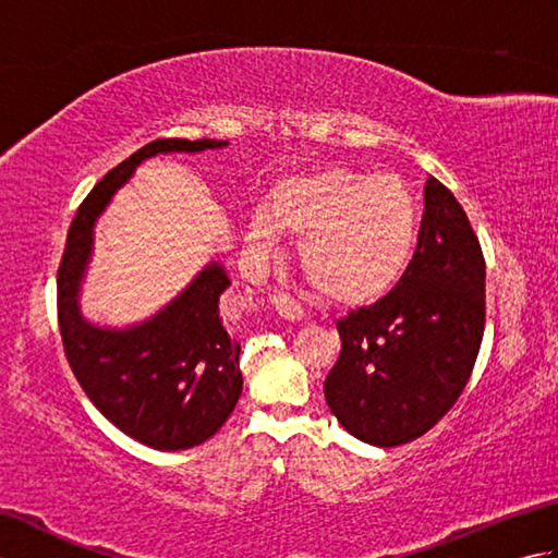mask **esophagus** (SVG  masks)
Here are the masks:
<instances>
[{
	"mask_svg": "<svg viewBox=\"0 0 558 558\" xmlns=\"http://www.w3.org/2000/svg\"><path fill=\"white\" fill-rule=\"evenodd\" d=\"M270 304H272V310L278 312V316L286 318V322H302L304 318L302 306L294 300H290L288 294H272Z\"/></svg>",
	"mask_w": 558,
	"mask_h": 558,
	"instance_id": "obj_1",
	"label": "esophagus"
}]
</instances>
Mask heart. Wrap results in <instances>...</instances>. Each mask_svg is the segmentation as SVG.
Segmentation results:
<instances>
[{
	"label": "heart",
	"mask_w": 558,
	"mask_h": 558,
	"mask_svg": "<svg viewBox=\"0 0 558 558\" xmlns=\"http://www.w3.org/2000/svg\"><path fill=\"white\" fill-rule=\"evenodd\" d=\"M282 232L302 240V268L314 286L354 306L384 298L405 276L417 246V204L396 174L330 168L276 186L270 213H254L246 225L248 252L270 256Z\"/></svg>",
	"instance_id": "1"
}]
</instances>
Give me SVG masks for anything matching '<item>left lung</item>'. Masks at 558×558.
Returning a JSON list of instances; mask_svg holds the SVG:
<instances>
[{
	"label": "left lung",
	"mask_w": 558,
	"mask_h": 558,
	"mask_svg": "<svg viewBox=\"0 0 558 558\" xmlns=\"http://www.w3.org/2000/svg\"><path fill=\"white\" fill-rule=\"evenodd\" d=\"M324 396L342 429L378 448L426 434L456 405L484 333V256L465 210L429 177L417 252L386 298L338 322Z\"/></svg>",
	"instance_id": "8db88e82"
}]
</instances>
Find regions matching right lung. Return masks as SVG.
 I'll list each match as a JSON object with an SVG mask.
<instances>
[{
    "instance_id": "right-lung-1",
    "label": "right lung",
    "mask_w": 558,
    "mask_h": 558,
    "mask_svg": "<svg viewBox=\"0 0 558 558\" xmlns=\"http://www.w3.org/2000/svg\"><path fill=\"white\" fill-rule=\"evenodd\" d=\"M225 146L228 141L216 138H158L117 165L81 204L57 272L59 330L71 372L117 429L156 450L208 441L242 396V345L220 318V294L230 288V276L220 260H210L144 322L122 328L93 324L81 312V288L96 244L93 228L144 160Z\"/></svg>"
}]
</instances>
